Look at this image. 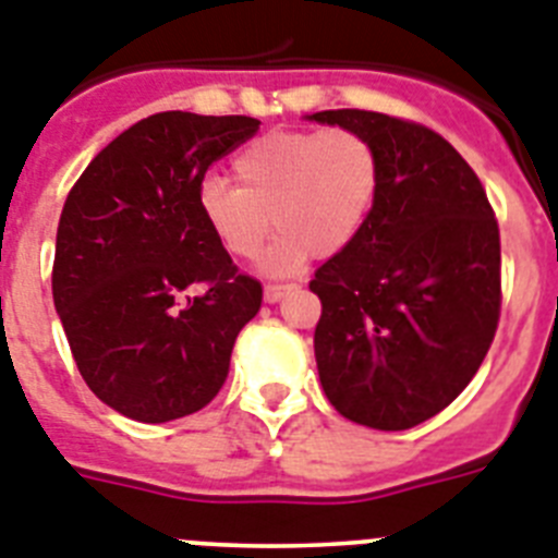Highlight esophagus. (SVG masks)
Returning <instances> with one entry per match:
<instances>
[{"label":"esophagus","mask_w":558,"mask_h":558,"mask_svg":"<svg viewBox=\"0 0 558 558\" xmlns=\"http://www.w3.org/2000/svg\"><path fill=\"white\" fill-rule=\"evenodd\" d=\"M293 290V284H265V302L276 304L279 299H284Z\"/></svg>","instance_id":"esophagus-1"}]
</instances>
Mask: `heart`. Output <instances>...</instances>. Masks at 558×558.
Returning a JSON list of instances; mask_svg holds the SVG:
<instances>
[{"instance_id":"1","label":"heart","mask_w":558,"mask_h":558,"mask_svg":"<svg viewBox=\"0 0 558 558\" xmlns=\"http://www.w3.org/2000/svg\"><path fill=\"white\" fill-rule=\"evenodd\" d=\"M233 183L208 180L199 211L228 256L251 262L282 231L265 268L290 274L307 256L341 254L373 211L380 157L369 137L352 130L270 132L233 160Z\"/></svg>"}]
</instances>
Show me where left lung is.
I'll list each match as a JSON object with an SVG mask.
<instances>
[{
	"label": "left lung",
	"instance_id": "1",
	"mask_svg": "<svg viewBox=\"0 0 558 558\" xmlns=\"http://www.w3.org/2000/svg\"><path fill=\"white\" fill-rule=\"evenodd\" d=\"M380 157L359 236L316 270L318 378L338 415L378 432L435 417L477 375L499 325V226L463 155L423 123L327 109Z\"/></svg>",
	"mask_w": 558,
	"mask_h": 558
}]
</instances>
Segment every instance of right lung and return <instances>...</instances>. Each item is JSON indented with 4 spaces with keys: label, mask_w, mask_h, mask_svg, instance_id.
Listing matches in <instances>:
<instances>
[{
    "label": "right lung",
    "mask_w": 558,
    "mask_h": 558,
    "mask_svg": "<svg viewBox=\"0 0 558 558\" xmlns=\"http://www.w3.org/2000/svg\"><path fill=\"white\" fill-rule=\"evenodd\" d=\"M259 121L157 112L93 157L66 194L52 302L75 366L107 407L141 423L194 415L228 378L262 284L214 240L206 171Z\"/></svg>",
    "instance_id": "right-lung-1"
}]
</instances>
